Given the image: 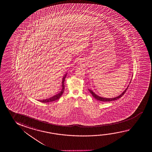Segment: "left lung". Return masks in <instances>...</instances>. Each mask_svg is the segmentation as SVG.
Segmentation results:
<instances>
[{
  "instance_id": "1",
  "label": "left lung",
  "mask_w": 152,
  "mask_h": 152,
  "mask_svg": "<svg viewBox=\"0 0 152 152\" xmlns=\"http://www.w3.org/2000/svg\"><path fill=\"white\" fill-rule=\"evenodd\" d=\"M131 80H130V81H131ZM129 85H128V86H127V88L125 89L124 91L122 92L121 94L119 95V96H118L117 97H113V98H105V97H101V96H99V95L96 94L94 92H93V91H92V90H90V89H88V90H89L90 93H91L92 96L94 97L95 99H96V100H98V101H102V102H110V101H115V100H118V99H119V98L121 97L122 95L124 94V93L126 92V91H127L128 88L129 87Z\"/></svg>"
}]
</instances>
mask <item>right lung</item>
<instances>
[{"label": "right lung", "instance_id": "obj_1", "mask_svg": "<svg viewBox=\"0 0 152 152\" xmlns=\"http://www.w3.org/2000/svg\"><path fill=\"white\" fill-rule=\"evenodd\" d=\"M67 73H66L65 75L64 76V77L62 78V89L61 90L59 93H58L56 95H55L54 96H53L52 97H50L49 99H44V100H40V102H43V103H48V102H53V101H55L56 100H57L60 98L61 95H62L63 93L64 92V90H65V85H64V82H65V78L66 77Z\"/></svg>", "mask_w": 152, "mask_h": 152}]
</instances>
